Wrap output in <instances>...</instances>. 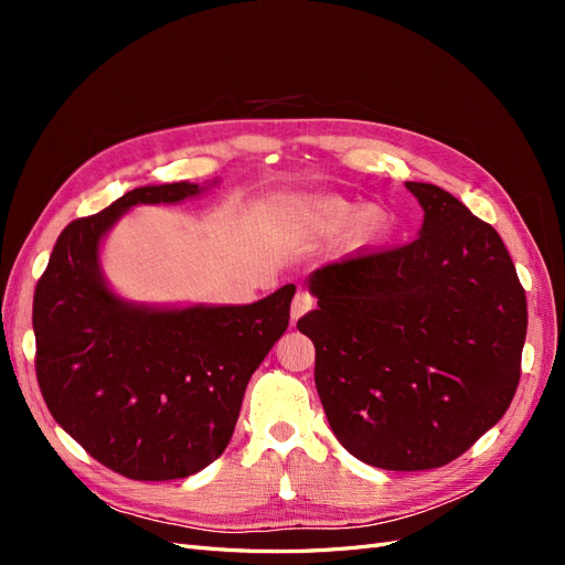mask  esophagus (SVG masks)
Returning <instances> with one entry per match:
<instances>
[{
	"label": "esophagus",
	"instance_id": "obj_1",
	"mask_svg": "<svg viewBox=\"0 0 565 565\" xmlns=\"http://www.w3.org/2000/svg\"><path fill=\"white\" fill-rule=\"evenodd\" d=\"M313 303H316V299L309 292H303V289L301 292H297L292 299V322L299 320L303 313H309L313 309Z\"/></svg>",
	"mask_w": 565,
	"mask_h": 565
}]
</instances>
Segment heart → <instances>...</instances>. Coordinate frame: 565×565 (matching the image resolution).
Segmentation results:
<instances>
[{
    "mask_svg": "<svg viewBox=\"0 0 565 565\" xmlns=\"http://www.w3.org/2000/svg\"><path fill=\"white\" fill-rule=\"evenodd\" d=\"M273 218L303 243L341 237L349 249L370 252L393 233V216L382 207L334 193H292L273 202Z\"/></svg>",
    "mask_w": 565,
    "mask_h": 565,
    "instance_id": "b5f03b06",
    "label": "heart"
}]
</instances>
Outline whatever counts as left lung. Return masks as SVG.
Here are the masks:
<instances>
[{"instance_id": "obj_1", "label": "left lung", "mask_w": 565, "mask_h": 565, "mask_svg": "<svg viewBox=\"0 0 565 565\" xmlns=\"http://www.w3.org/2000/svg\"><path fill=\"white\" fill-rule=\"evenodd\" d=\"M409 245L311 273L316 388L337 440L365 465L436 469L502 419L521 380L525 292L490 224L434 183Z\"/></svg>"}]
</instances>
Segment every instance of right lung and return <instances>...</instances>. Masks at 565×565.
<instances>
[{
  "instance_id": "obj_1",
  "label": "right lung",
  "mask_w": 565,
  "mask_h": 565,
  "mask_svg": "<svg viewBox=\"0 0 565 565\" xmlns=\"http://www.w3.org/2000/svg\"><path fill=\"white\" fill-rule=\"evenodd\" d=\"M207 188L141 185L73 221L35 287V370L49 413L134 481L193 476L226 450L247 382L289 322L295 285L245 306H148L110 289L98 252L119 216Z\"/></svg>"
}]
</instances>
